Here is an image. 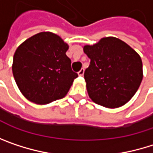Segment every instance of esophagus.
<instances>
[{"label": "esophagus", "mask_w": 153, "mask_h": 153, "mask_svg": "<svg viewBox=\"0 0 153 153\" xmlns=\"http://www.w3.org/2000/svg\"><path fill=\"white\" fill-rule=\"evenodd\" d=\"M78 74H79V76H83V74H84V69H80L78 72Z\"/></svg>", "instance_id": "obj_1"}]
</instances>
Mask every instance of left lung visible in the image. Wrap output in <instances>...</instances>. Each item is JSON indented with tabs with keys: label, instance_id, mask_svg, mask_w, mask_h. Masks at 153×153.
Instances as JSON below:
<instances>
[{
	"label": "left lung",
	"instance_id": "obj_1",
	"mask_svg": "<svg viewBox=\"0 0 153 153\" xmlns=\"http://www.w3.org/2000/svg\"><path fill=\"white\" fill-rule=\"evenodd\" d=\"M83 51L90 58L84 79L91 100L107 108L127 104L143 79L140 56L115 37L102 38L94 45L83 47Z\"/></svg>",
	"mask_w": 153,
	"mask_h": 153
}]
</instances>
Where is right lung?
<instances>
[{
    "instance_id": "obj_1",
    "label": "right lung",
    "mask_w": 153,
    "mask_h": 153,
    "mask_svg": "<svg viewBox=\"0 0 153 153\" xmlns=\"http://www.w3.org/2000/svg\"><path fill=\"white\" fill-rule=\"evenodd\" d=\"M68 48L67 43L50 32L39 33L18 46L12 73L26 99L47 105L65 97L78 77L65 54Z\"/></svg>"
}]
</instances>
